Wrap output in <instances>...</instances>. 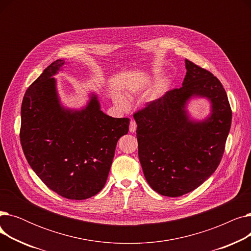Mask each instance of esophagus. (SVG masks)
<instances>
[{"label":"esophagus","mask_w":251,"mask_h":251,"mask_svg":"<svg viewBox=\"0 0 251 251\" xmlns=\"http://www.w3.org/2000/svg\"><path fill=\"white\" fill-rule=\"evenodd\" d=\"M136 128H137V125L135 123V121H130V126H129V131L131 133H134L136 131Z\"/></svg>","instance_id":"obj_1"}]
</instances>
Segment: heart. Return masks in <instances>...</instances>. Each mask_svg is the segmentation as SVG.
<instances>
[{"label":"heart","instance_id":"obj_1","mask_svg":"<svg viewBox=\"0 0 251 251\" xmlns=\"http://www.w3.org/2000/svg\"><path fill=\"white\" fill-rule=\"evenodd\" d=\"M116 102H117L119 105H125V104H126L125 99L122 98V97H120V96L116 98Z\"/></svg>","mask_w":251,"mask_h":251}]
</instances>
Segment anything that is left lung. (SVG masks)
<instances>
[{
    "mask_svg": "<svg viewBox=\"0 0 251 251\" xmlns=\"http://www.w3.org/2000/svg\"><path fill=\"white\" fill-rule=\"evenodd\" d=\"M185 67L180 88L167 91L133 115L144 177L154 191L170 197L194 190L213 175L232 121L228 97L219 79L188 60ZM194 97L211 103V113L203 121H195L187 111Z\"/></svg>",
    "mask_w": 251,
    "mask_h": 251,
    "instance_id": "1",
    "label": "left lung"
}]
</instances>
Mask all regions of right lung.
<instances>
[{"instance_id": "obj_1", "label": "right lung", "mask_w": 251, "mask_h": 251, "mask_svg": "<svg viewBox=\"0 0 251 251\" xmlns=\"http://www.w3.org/2000/svg\"><path fill=\"white\" fill-rule=\"evenodd\" d=\"M65 64L52 62L26 90L20 141L29 166L50 190L82 201L103 188L129 119L104 114L95 92L81 109L64 107L54 76Z\"/></svg>"}]
</instances>
